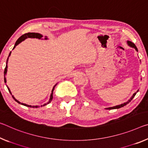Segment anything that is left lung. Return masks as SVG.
<instances>
[{
    "mask_svg": "<svg viewBox=\"0 0 148 148\" xmlns=\"http://www.w3.org/2000/svg\"><path fill=\"white\" fill-rule=\"evenodd\" d=\"M127 44H128V46H130V47L134 48V49H135V50L137 52H138V49H137V47H136V46L135 45V44H134V43H132V42L130 41H127ZM138 91H139V90H138V91H136V92L134 93V94L132 95V97H130V99H128V101H126V102H125V103H123V104H121V105H116V106H114V107L105 108V109H109V110H111V109H119V108H121V107H124V106H125V105H127L128 103H130V102L131 101V100H132V99H133V98L134 97V96L136 95V93H137V92H138Z\"/></svg>",
    "mask_w": 148,
    "mask_h": 148,
    "instance_id": "1",
    "label": "left lung"
}]
</instances>
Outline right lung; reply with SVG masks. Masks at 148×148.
<instances>
[{"instance_id":"right-lung-1","label":"right lung","mask_w":148,"mask_h":148,"mask_svg":"<svg viewBox=\"0 0 148 148\" xmlns=\"http://www.w3.org/2000/svg\"><path fill=\"white\" fill-rule=\"evenodd\" d=\"M42 37H43V36H42V35L40 34H38V33H27V34H23V35H22V36H21L20 37H19V39H18V40L16 41V43H15V45H14V47L13 49H14V48L16 47L18 45V44H20V43H21V42H22L23 41H24L25 39H27V38H36V39H43V38H42ZM44 39H45V40H47V39H48L47 37V36L45 37ZM10 55H11V52H10V53H9V55H8V58H7V60H6V68H5V69H4V82H5V83H6V73H7V69H8V65H7V64H8V58H9V57H10ZM57 84H56L54 86L53 88V90H52V91H51V95H50V98H49V101H48L47 103H45V104H43V105H41V107L45 106V105H47V104L49 103H51V101H52L53 97V91H54V90H55V86H57ZM7 88H8V91H9V92L10 93V94L12 95V97L14 98V99L16 102H18V103H20V104H21V105H24V106H26V107H28L37 108V107H40V106H39V105H36V106H34V105H33V106H32V105H27V104H25V103H23L20 102L19 101L16 99V98H15L14 97V95H12V93H11V91H10V89H9V88H8V86H7Z\"/></svg>"}]
</instances>
